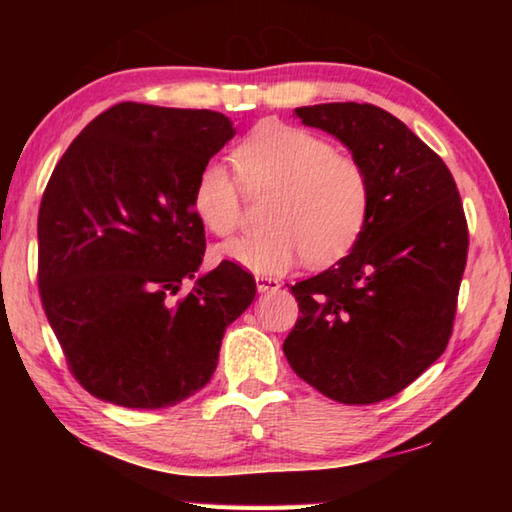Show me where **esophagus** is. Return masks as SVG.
<instances>
[{"label": "esophagus", "mask_w": 512, "mask_h": 512, "mask_svg": "<svg viewBox=\"0 0 512 512\" xmlns=\"http://www.w3.org/2000/svg\"><path fill=\"white\" fill-rule=\"evenodd\" d=\"M255 284H257V291L259 293H266V291H277L282 287L280 280H275L271 275H257L255 277Z\"/></svg>", "instance_id": "34e87169"}]
</instances>
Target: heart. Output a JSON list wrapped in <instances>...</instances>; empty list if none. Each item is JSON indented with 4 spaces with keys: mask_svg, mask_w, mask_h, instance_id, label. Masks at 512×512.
Wrapping results in <instances>:
<instances>
[{
    "mask_svg": "<svg viewBox=\"0 0 512 512\" xmlns=\"http://www.w3.org/2000/svg\"><path fill=\"white\" fill-rule=\"evenodd\" d=\"M235 169L210 160L192 189L196 219L216 237L239 228L244 186L250 196L273 194L266 232L232 239L216 259L253 273H284L302 257L327 266L343 257L366 230L372 210L368 169L307 128L264 121L232 153Z\"/></svg>",
    "mask_w": 512,
    "mask_h": 512,
    "instance_id": "1",
    "label": "heart"
}]
</instances>
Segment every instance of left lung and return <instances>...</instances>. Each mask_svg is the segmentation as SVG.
I'll list each match as a JSON object with an SVG mask.
<instances>
[{"instance_id": "left-lung-1", "label": "left lung", "mask_w": 512, "mask_h": 512, "mask_svg": "<svg viewBox=\"0 0 512 512\" xmlns=\"http://www.w3.org/2000/svg\"><path fill=\"white\" fill-rule=\"evenodd\" d=\"M296 115L368 169L372 210L348 257L291 287L300 316L282 350L329 400L375 404L447 348L470 246L463 203L440 155L391 112L348 101Z\"/></svg>"}]
</instances>
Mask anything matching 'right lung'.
<instances>
[{
  "mask_svg": "<svg viewBox=\"0 0 512 512\" xmlns=\"http://www.w3.org/2000/svg\"><path fill=\"white\" fill-rule=\"evenodd\" d=\"M235 137L214 110L124 101L69 144L38 212L40 300L69 372L126 409H164L207 384L255 277L221 262L194 280L205 228L198 171Z\"/></svg>",
  "mask_w": 512,
  "mask_h": 512,
  "instance_id": "1",
  "label": "right lung"
}]
</instances>
